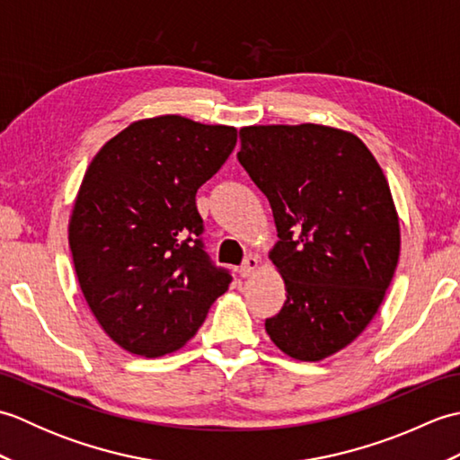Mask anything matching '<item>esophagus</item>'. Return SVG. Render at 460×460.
Masks as SVG:
<instances>
[{"label": "esophagus", "mask_w": 460, "mask_h": 460, "mask_svg": "<svg viewBox=\"0 0 460 460\" xmlns=\"http://www.w3.org/2000/svg\"><path fill=\"white\" fill-rule=\"evenodd\" d=\"M259 269V259L255 257V255H249L245 261H243V265H241V269H239V275L243 277V279H247V277H251L252 272H255Z\"/></svg>", "instance_id": "1"}]
</instances>
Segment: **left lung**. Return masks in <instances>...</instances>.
<instances>
[{
  "mask_svg": "<svg viewBox=\"0 0 460 460\" xmlns=\"http://www.w3.org/2000/svg\"><path fill=\"white\" fill-rule=\"evenodd\" d=\"M239 138L237 160L270 203V261L287 288L267 334L290 358L324 359L366 330L394 279L399 219L387 180L358 136L330 126H247Z\"/></svg>",
  "mask_w": 460,
  "mask_h": 460,
  "instance_id": "1",
  "label": "left lung"
}]
</instances>
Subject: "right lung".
I'll return each instance as SVG.
<instances>
[{
  "label": "right lung",
  "mask_w": 460,
  "mask_h": 460,
  "mask_svg": "<svg viewBox=\"0 0 460 460\" xmlns=\"http://www.w3.org/2000/svg\"><path fill=\"white\" fill-rule=\"evenodd\" d=\"M235 144L231 126L165 114L132 122L86 170L68 245L94 318L130 354L180 349L229 288L203 249L195 193Z\"/></svg>",
  "instance_id": "obj_1"
}]
</instances>
